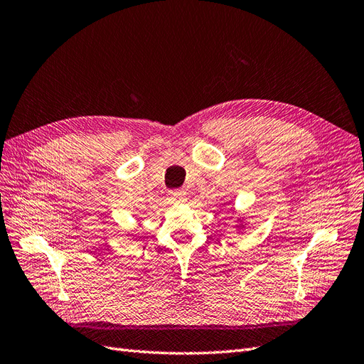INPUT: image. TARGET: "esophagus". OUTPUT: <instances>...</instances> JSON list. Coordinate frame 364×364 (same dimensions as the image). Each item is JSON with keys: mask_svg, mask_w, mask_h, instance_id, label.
Segmentation results:
<instances>
[{"mask_svg": "<svg viewBox=\"0 0 364 364\" xmlns=\"http://www.w3.org/2000/svg\"><path fill=\"white\" fill-rule=\"evenodd\" d=\"M169 195H171L172 201H181L184 196H186V192L181 191V189H173V191L169 192Z\"/></svg>", "mask_w": 364, "mask_h": 364, "instance_id": "1", "label": "esophagus"}]
</instances>
